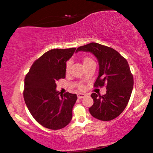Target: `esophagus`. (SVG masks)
Here are the masks:
<instances>
[{
	"mask_svg": "<svg viewBox=\"0 0 153 153\" xmlns=\"http://www.w3.org/2000/svg\"><path fill=\"white\" fill-rule=\"evenodd\" d=\"M85 96V94H77V98L79 99H81V98H83Z\"/></svg>",
	"mask_w": 153,
	"mask_h": 153,
	"instance_id": "1",
	"label": "esophagus"
}]
</instances>
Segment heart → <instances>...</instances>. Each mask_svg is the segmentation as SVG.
<instances>
[{"instance_id": "b5f03b06", "label": "heart", "mask_w": 153, "mask_h": 153, "mask_svg": "<svg viewBox=\"0 0 153 153\" xmlns=\"http://www.w3.org/2000/svg\"><path fill=\"white\" fill-rule=\"evenodd\" d=\"M82 62L83 65L85 67L92 63H95L94 60L87 55H83L82 57ZM70 68H71V62H67L66 64V67H65V72L66 74H68L70 73ZM79 87L80 89H82L84 88V86L82 85H80Z\"/></svg>"}]
</instances>
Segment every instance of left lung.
Here are the masks:
<instances>
[{"mask_svg":"<svg viewBox=\"0 0 153 153\" xmlns=\"http://www.w3.org/2000/svg\"><path fill=\"white\" fill-rule=\"evenodd\" d=\"M90 52L99 63V74L94 87L105 86L107 92L100 96L91 95L94 105L89 109L92 117L100 120H111L126 108L132 94L134 79L127 60L110 47L97 43H90L77 48L76 52Z\"/></svg>","mask_w":153,"mask_h":153,"instance_id":"1","label":"left lung"}]
</instances>
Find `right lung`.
Returning a JSON list of instances; mask_svg holds the SVG:
<instances>
[{
  "mask_svg": "<svg viewBox=\"0 0 153 153\" xmlns=\"http://www.w3.org/2000/svg\"><path fill=\"white\" fill-rule=\"evenodd\" d=\"M76 48L52 49L35 60L25 77L23 98L27 109L40 125L59 130L72 119L76 94L59 95L56 82L65 78L66 63Z\"/></svg>",
  "mask_w": 153,
  "mask_h": 153,
  "instance_id": "add662e5",
  "label": "right lung"
}]
</instances>
